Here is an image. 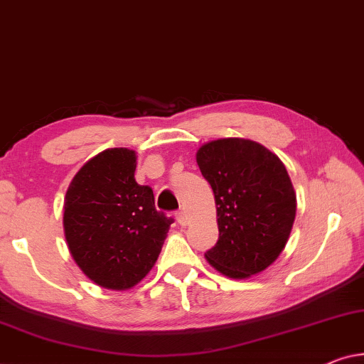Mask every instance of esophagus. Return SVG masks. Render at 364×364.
Here are the masks:
<instances>
[{
  "label": "esophagus",
  "instance_id": "1",
  "mask_svg": "<svg viewBox=\"0 0 364 364\" xmlns=\"http://www.w3.org/2000/svg\"><path fill=\"white\" fill-rule=\"evenodd\" d=\"M175 218H176V221L181 224V226H186V224H188V218H186V214H184L183 211H176L175 213Z\"/></svg>",
  "mask_w": 364,
  "mask_h": 364
}]
</instances>
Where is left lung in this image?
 I'll list each match as a JSON object with an SVG mask.
<instances>
[{"label":"left lung","mask_w":364,"mask_h":364,"mask_svg":"<svg viewBox=\"0 0 364 364\" xmlns=\"http://www.w3.org/2000/svg\"><path fill=\"white\" fill-rule=\"evenodd\" d=\"M196 161L213 188L219 229L204 257L231 279L262 272L284 250L295 221L296 196L284 163L245 138L204 143Z\"/></svg>","instance_id":"8db88e82"}]
</instances>
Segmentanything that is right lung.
Returning <instances> with one entry per match:
<instances>
[{
  "instance_id": "add662e5",
  "label": "right lung",
  "mask_w": 364,
  "mask_h": 364,
  "mask_svg": "<svg viewBox=\"0 0 364 364\" xmlns=\"http://www.w3.org/2000/svg\"><path fill=\"white\" fill-rule=\"evenodd\" d=\"M135 151L109 148L80 168L65 193L69 250L104 289L127 290L145 279L173 223L156 211L153 189L135 181Z\"/></svg>"
}]
</instances>
